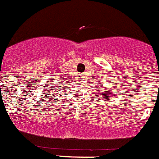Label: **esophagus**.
Returning <instances> with one entry per match:
<instances>
[{
  "instance_id": "obj_1",
  "label": "esophagus",
  "mask_w": 159,
  "mask_h": 159,
  "mask_svg": "<svg viewBox=\"0 0 159 159\" xmlns=\"http://www.w3.org/2000/svg\"><path fill=\"white\" fill-rule=\"evenodd\" d=\"M81 77H83V76H81Z\"/></svg>"
}]
</instances>
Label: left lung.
<instances>
[{"label":"left lung","mask_w":159,"mask_h":159,"mask_svg":"<svg viewBox=\"0 0 159 159\" xmlns=\"http://www.w3.org/2000/svg\"><path fill=\"white\" fill-rule=\"evenodd\" d=\"M111 89H108L107 91H103L102 92V99H106V100H109L111 98V96L112 94H111Z\"/></svg>","instance_id":"left-lung-1"}]
</instances>
